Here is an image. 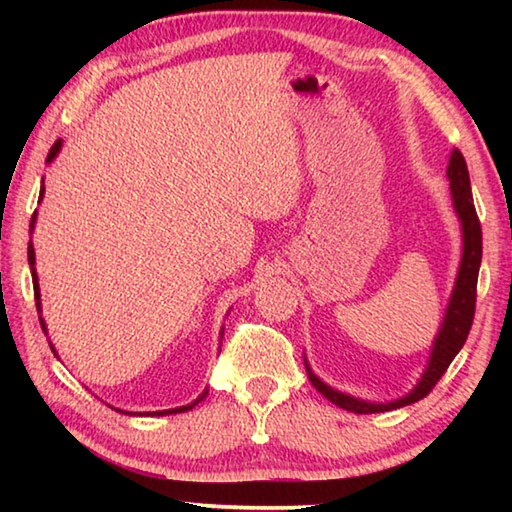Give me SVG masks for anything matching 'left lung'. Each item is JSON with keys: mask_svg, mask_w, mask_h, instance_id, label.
<instances>
[{"mask_svg": "<svg viewBox=\"0 0 512 512\" xmlns=\"http://www.w3.org/2000/svg\"><path fill=\"white\" fill-rule=\"evenodd\" d=\"M447 178H449V189H452L454 212L458 216V221H461L463 255H461V264H458L456 282H454L452 296H449V302H447L443 323H440L436 339L431 343L427 368H424L418 384H415L404 397H397V400H391V402L361 400V397L336 391V388L325 384V381L311 370L309 361L305 357L307 375L316 391L345 411L384 413V411L402 409L406 404L422 400V397L429 395L431 388L438 384V379L445 375L449 363H452L456 354L461 352L467 334H470L474 305H476V280H479V266H481V223H479V216H476L474 201H472L470 173H467L465 158L458 149H454L452 155H449Z\"/></svg>", "mask_w": 512, "mask_h": 512, "instance_id": "obj_1", "label": "left lung"}]
</instances>
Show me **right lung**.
<instances>
[{"label": "right lung", "instance_id": "obj_1", "mask_svg": "<svg viewBox=\"0 0 512 512\" xmlns=\"http://www.w3.org/2000/svg\"><path fill=\"white\" fill-rule=\"evenodd\" d=\"M60 149H63V140H58L54 146H51V151H49V155H47V162H54V158L56 155L60 153ZM42 194H45V187L40 189V201H42ZM36 216H38V212L33 214V219H31V232H33V228H36ZM29 266H31V277H33V296H36V307H38V314H40V325H42V329H45V334H47V325H45V318H42V302H40V284H38V273H36V250H33V244H29ZM223 334V332H221ZM51 345V343H49ZM54 350V348H51ZM54 354H56V350H54ZM207 397V388L205 391L196 397L194 402H189V404H185V406H178V409H167V411H153V413H146V415H171V413H185V411H192L194 406L198 404V402H203Z\"/></svg>", "mask_w": 512, "mask_h": 512}]
</instances>
